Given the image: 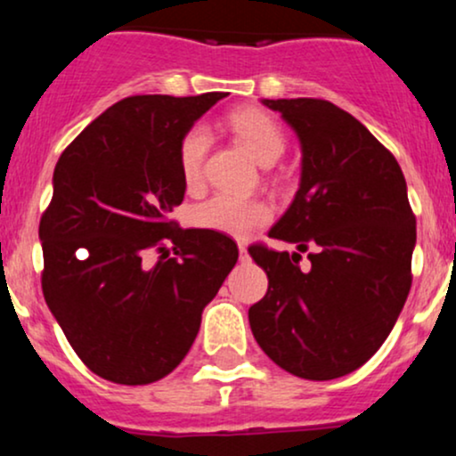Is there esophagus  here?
I'll return each mask as SVG.
<instances>
[{
    "mask_svg": "<svg viewBox=\"0 0 456 456\" xmlns=\"http://www.w3.org/2000/svg\"><path fill=\"white\" fill-rule=\"evenodd\" d=\"M238 253H240V261H248V248H246L244 242L238 244Z\"/></svg>",
    "mask_w": 456,
    "mask_h": 456,
    "instance_id": "1",
    "label": "esophagus"
}]
</instances>
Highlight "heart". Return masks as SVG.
<instances>
[{"label":"heart","instance_id":"1","mask_svg":"<svg viewBox=\"0 0 456 456\" xmlns=\"http://www.w3.org/2000/svg\"><path fill=\"white\" fill-rule=\"evenodd\" d=\"M227 126L264 165H272L285 151L287 139L279 122L259 109L246 107L232 111L227 115ZM208 150H210V134L203 126L188 128L177 143V169L188 191H197L201 186ZM270 216V206L264 199L218 192L208 201L199 203L191 214V221L201 229L244 238L255 229L264 227Z\"/></svg>","mask_w":456,"mask_h":456}]
</instances>
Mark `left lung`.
<instances>
[{"label": "left lung", "mask_w": 456, "mask_h": 456, "mask_svg": "<svg viewBox=\"0 0 456 456\" xmlns=\"http://www.w3.org/2000/svg\"><path fill=\"white\" fill-rule=\"evenodd\" d=\"M302 143V182L270 238L253 244L268 291L248 308L255 341L287 373L326 381L352 373L388 338L411 287L413 216L403 171L354 115L322 98L264 101ZM302 252L312 268L299 270Z\"/></svg>", "instance_id": "left-lung-1"}]
</instances>
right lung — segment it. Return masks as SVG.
<instances>
[{
    "instance_id": "add662e5",
    "label": "right lung",
    "mask_w": 456,
    "mask_h": 456,
    "mask_svg": "<svg viewBox=\"0 0 456 456\" xmlns=\"http://www.w3.org/2000/svg\"><path fill=\"white\" fill-rule=\"evenodd\" d=\"M224 96H128L57 160L38 227L43 294L81 362L102 379L145 386L169 375L238 261L232 238L169 218L186 191L177 143Z\"/></svg>"
}]
</instances>
